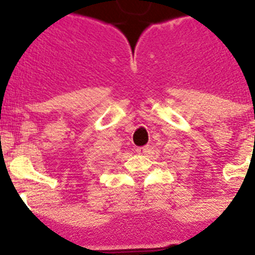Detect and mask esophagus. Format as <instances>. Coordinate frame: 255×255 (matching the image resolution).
<instances>
[{
  "label": "esophagus",
  "mask_w": 255,
  "mask_h": 255,
  "mask_svg": "<svg viewBox=\"0 0 255 255\" xmlns=\"http://www.w3.org/2000/svg\"><path fill=\"white\" fill-rule=\"evenodd\" d=\"M148 148H149L148 145H145V146H137V148L134 149V150H136V153H138V154H145V153L148 152Z\"/></svg>",
  "instance_id": "1"
}]
</instances>
